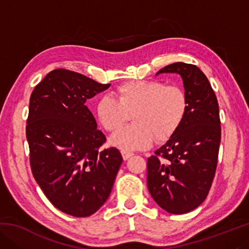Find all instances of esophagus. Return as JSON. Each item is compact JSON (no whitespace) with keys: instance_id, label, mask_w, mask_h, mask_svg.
Wrapping results in <instances>:
<instances>
[{"instance_id":"34e87169","label":"esophagus","mask_w":249,"mask_h":249,"mask_svg":"<svg viewBox=\"0 0 249 249\" xmlns=\"http://www.w3.org/2000/svg\"><path fill=\"white\" fill-rule=\"evenodd\" d=\"M121 154H122V157H123V159L124 160H127L129 157H132V156L134 155L132 151H129V150H125V149H123V150H121Z\"/></svg>"}]
</instances>
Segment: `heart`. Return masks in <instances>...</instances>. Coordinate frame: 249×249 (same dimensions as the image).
<instances>
[{
  "instance_id": "obj_1",
  "label": "heart",
  "mask_w": 249,
  "mask_h": 249,
  "mask_svg": "<svg viewBox=\"0 0 249 249\" xmlns=\"http://www.w3.org/2000/svg\"><path fill=\"white\" fill-rule=\"evenodd\" d=\"M115 96H101L94 111L107 132L119 129L133 114L134 125L117 130L109 140L113 146L125 150L148 148L155 138L168 141L188 112V95L182 88L167 86L160 80L126 81L116 88Z\"/></svg>"
}]
</instances>
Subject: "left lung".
<instances>
[{
    "instance_id": "8db88e82",
    "label": "left lung",
    "mask_w": 249,
    "mask_h": 249,
    "mask_svg": "<svg viewBox=\"0 0 249 249\" xmlns=\"http://www.w3.org/2000/svg\"><path fill=\"white\" fill-rule=\"evenodd\" d=\"M178 73L188 95V112L179 129L147 159V187L160 208L184 214L208 196L215 176L221 142L216 95L195 65L175 62L159 73Z\"/></svg>"
}]
</instances>
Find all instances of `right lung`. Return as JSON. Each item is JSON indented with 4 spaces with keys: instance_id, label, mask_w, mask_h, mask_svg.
Returning <instances> with one entry per match:
<instances>
[{
    "instance_id": "add662e5",
    "label": "right lung",
    "mask_w": 249,
    "mask_h": 249,
    "mask_svg": "<svg viewBox=\"0 0 249 249\" xmlns=\"http://www.w3.org/2000/svg\"><path fill=\"white\" fill-rule=\"evenodd\" d=\"M109 86L56 69L29 99L26 138L33 176L54 208L75 217L90 216L105 203L123 161L115 147L101 149L107 137L86 105Z\"/></svg>"
}]
</instances>
